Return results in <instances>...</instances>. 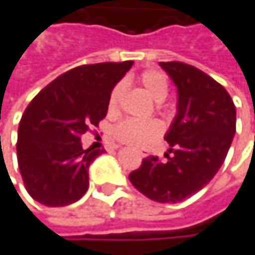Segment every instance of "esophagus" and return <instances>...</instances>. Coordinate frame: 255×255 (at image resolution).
Masks as SVG:
<instances>
[{
	"label": "esophagus",
	"instance_id": "obj_1",
	"mask_svg": "<svg viewBox=\"0 0 255 255\" xmlns=\"http://www.w3.org/2000/svg\"><path fill=\"white\" fill-rule=\"evenodd\" d=\"M140 155H142V157H146V152H145V151H140Z\"/></svg>",
	"mask_w": 255,
	"mask_h": 255
}]
</instances>
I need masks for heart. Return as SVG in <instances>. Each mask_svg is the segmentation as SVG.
I'll use <instances>...</instances> for the list:
<instances>
[{
	"instance_id": "b5f03b06",
	"label": "heart",
	"mask_w": 255,
	"mask_h": 255,
	"mask_svg": "<svg viewBox=\"0 0 255 255\" xmlns=\"http://www.w3.org/2000/svg\"><path fill=\"white\" fill-rule=\"evenodd\" d=\"M140 82L154 100L163 101L166 98V95L169 92V85H167L166 77L161 73L154 71V70L145 71L140 76ZM124 91H125L124 82H118L113 86V89L110 91V95H109V110L110 112H115L118 109L119 101L124 95ZM161 133H163V125L157 119H149V121L125 119L121 124H118L113 130V136L116 137V140H119L125 145H130V146H136V148L149 145Z\"/></svg>"
}]
</instances>
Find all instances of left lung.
Masks as SVG:
<instances>
[{
  "label": "left lung",
  "mask_w": 255,
  "mask_h": 255,
  "mask_svg": "<svg viewBox=\"0 0 255 255\" xmlns=\"http://www.w3.org/2000/svg\"><path fill=\"white\" fill-rule=\"evenodd\" d=\"M178 89V113L164 139V154L146 157L130 182L148 199L178 203L206 187L223 166L236 133L229 92L202 70L179 61L160 62Z\"/></svg>",
  "instance_id": "left-lung-1"
}]
</instances>
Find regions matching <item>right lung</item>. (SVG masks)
<instances>
[{
    "label": "right lung",
    "mask_w": 255,
    "mask_h": 255,
    "mask_svg": "<svg viewBox=\"0 0 255 255\" xmlns=\"http://www.w3.org/2000/svg\"><path fill=\"white\" fill-rule=\"evenodd\" d=\"M133 61L68 70L25 109L17 130V164L29 196L50 208L67 206L88 191V169L104 149H83L82 134L98 127L113 86Z\"/></svg>",
    "instance_id": "add662e5"
}]
</instances>
